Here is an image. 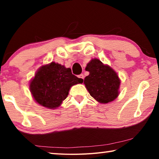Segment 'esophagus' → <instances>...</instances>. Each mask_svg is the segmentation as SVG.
I'll return each instance as SVG.
<instances>
[{"label":"esophagus","instance_id":"obj_1","mask_svg":"<svg viewBox=\"0 0 159 159\" xmlns=\"http://www.w3.org/2000/svg\"><path fill=\"white\" fill-rule=\"evenodd\" d=\"M79 78L81 80H83V79H84V76H83V74H80L79 76Z\"/></svg>","mask_w":159,"mask_h":159}]
</instances>
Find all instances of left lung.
<instances>
[{"label": "left lung", "mask_w": 159, "mask_h": 159, "mask_svg": "<svg viewBox=\"0 0 159 159\" xmlns=\"http://www.w3.org/2000/svg\"><path fill=\"white\" fill-rule=\"evenodd\" d=\"M85 70L90 74L84 79V84L90 95L101 104L111 102L119 95L120 80L111 66L98 59H92Z\"/></svg>", "instance_id": "8db88e82"}]
</instances>
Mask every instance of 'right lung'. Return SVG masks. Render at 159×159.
Instances as JSON below:
<instances>
[{
  "instance_id": "add662e5",
  "label": "right lung",
  "mask_w": 159,
  "mask_h": 159,
  "mask_svg": "<svg viewBox=\"0 0 159 159\" xmlns=\"http://www.w3.org/2000/svg\"><path fill=\"white\" fill-rule=\"evenodd\" d=\"M83 81L72 74L70 68L52 61L38 69L29 83V90L39 105L55 109L67 98L70 88Z\"/></svg>"
}]
</instances>
